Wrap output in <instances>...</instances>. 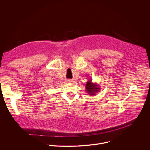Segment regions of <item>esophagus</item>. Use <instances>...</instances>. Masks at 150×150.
Returning <instances> with one entry per match:
<instances>
[{
    "mask_svg": "<svg viewBox=\"0 0 150 150\" xmlns=\"http://www.w3.org/2000/svg\"><path fill=\"white\" fill-rule=\"evenodd\" d=\"M68 83H73V82H74V81H73V80H71V79H69V80H68Z\"/></svg>",
    "mask_w": 150,
    "mask_h": 150,
    "instance_id": "1",
    "label": "esophagus"
}]
</instances>
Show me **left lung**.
Here are the masks:
<instances>
[{"mask_svg":"<svg viewBox=\"0 0 150 150\" xmlns=\"http://www.w3.org/2000/svg\"><path fill=\"white\" fill-rule=\"evenodd\" d=\"M100 89V87L99 85H97L96 83H94L92 82V79H89L86 82L85 85V90H86L88 94L90 96L96 95L98 92H99Z\"/></svg>","mask_w":150,"mask_h":150,"instance_id":"left-lung-1","label":"left lung"}]
</instances>
